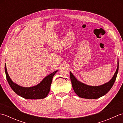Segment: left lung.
Here are the masks:
<instances>
[{"label": "left lung", "mask_w": 123, "mask_h": 123, "mask_svg": "<svg viewBox=\"0 0 123 123\" xmlns=\"http://www.w3.org/2000/svg\"><path fill=\"white\" fill-rule=\"evenodd\" d=\"M117 64L116 71L111 80L105 84L98 86H91L86 85L78 81L71 72H70V79L75 93L80 97L86 99H97L106 95L111 90L116 80L118 71V61Z\"/></svg>", "instance_id": "8db88e82"}]
</instances>
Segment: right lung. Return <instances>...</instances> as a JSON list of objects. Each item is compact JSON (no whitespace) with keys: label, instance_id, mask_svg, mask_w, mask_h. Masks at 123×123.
Listing matches in <instances>:
<instances>
[{"label":"right lung","instance_id":"1","mask_svg":"<svg viewBox=\"0 0 123 123\" xmlns=\"http://www.w3.org/2000/svg\"><path fill=\"white\" fill-rule=\"evenodd\" d=\"M5 71L7 81L16 93L25 99H40L45 98L48 96L50 90L52 79L57 70L47 75L38 85L31 87H22L13 82L7 72L6 63L5 64Z\"/></svg>","mask_w":123,"mask_h":123}]
</instances>
